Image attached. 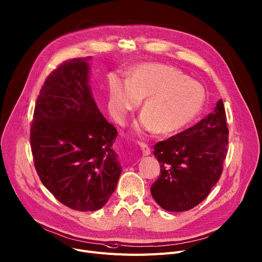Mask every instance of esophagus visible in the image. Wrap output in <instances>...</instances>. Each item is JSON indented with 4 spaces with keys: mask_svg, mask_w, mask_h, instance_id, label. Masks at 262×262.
Returning a JSON list of instances; mask_svg holds the SVG:
<instances>
[{
    "mask_svg": "<svg viewBox=\"0 0 262 262\" xmlns=\"http://www.w3.org/2000/svg\"><path fill=\"white\" fill-rule=\"evenodd\" d=\"M139 146L142 150V154H143V156H149L151 150H150V147L146 144V143H143V142H140L139 143Z\"/></svg>",
    "mask_w": 262,
    "mask_h": 262,
    "instance_id": "obj_1",
    "label": "esophagus"
}]
</instances>
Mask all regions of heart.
I'll list each match as a JSON object with an SVG mask.
<instances>
[{
    "instance_id": "b5f03b06",
    "label": "heart",
    "mask_w": 262,
    "mask_h": 262,
    "mask_svg": "<svg viewBox=\"0 0 262 262\" xmlns=\"http://www.w3.org/2000/svg\"><path fill=\"white\" fill-rule=\"evenodd\" d=\"M143 99V114L135 130L155 129L161 135H170L188 126L199 116L206 94L198 81L165 64H139L132 70L127 80L116 75L110 77L107 106L117 122L123 123Z\"/></svg>"
}]
</instances>
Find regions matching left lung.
Returning a JSON list of instances; mask_svg holds the SVG:
<instances>
[{"instance_id": "1", "label": "left lung", "mask_w": 262, "mask_h": 262, "mask_svg": "<svg viewBox=\"0 0 262 262\" xmlns=\"http://www.w3.org/2000/svg\"><path fill=\"white\" fill-rule=\"evenodd\" d=\"M228 134L221 99L199 123L155 145L161 170L150 192L162 209L187 211L208 196L223 171Z\"/></svg>"}]
</instances>
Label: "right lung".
I'll use <instances>...</instances> for the list:
<instances>
[{
  "mask_svg": "<svg viewBox=\"0 0 262 262\" xmlns=\"http://www.w3.org/2000/svg\"><path fill=\"white\" fill-rule=\"evenodd\" d=\"M91 58L66 61L48 76L30 130L41 183L61 204L84 212L107 203L122 171L113 149L117 129L92 95Z\"/></svg>",
  "mask_w": 262,
  "mask_h": 262,
  "instance_id": "1",
  "label": "right lung"
}]
</instances>
